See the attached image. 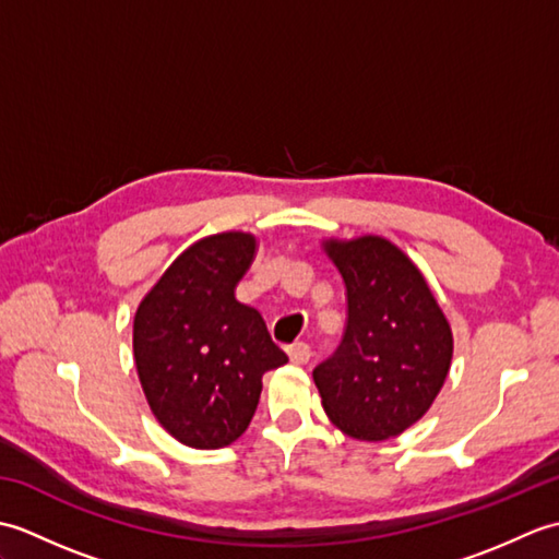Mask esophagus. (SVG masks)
Returning <instances> with one entry per match:
<instances>
[{
  "instance_id": "esophagus-1",
  "label": "esophagus",
  "mask_w": 559,
  "mask_h": 559,
  "mask_svg": "<svg viewBox=\"0 0 559 559\" xmlns=\"http://www.w3.org/2000/svg\"><path fill=\"white\" fill-rule=\"evenodd\" d=\"M288 358L293 365H307L312 358V350L307 343H293V346L288 348Z\"/></svg>"
}]
</instances>
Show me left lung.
<instances>
[{"mask_svg":"<svg viewBox=\"0 0 559 559\" xmlns=\"http://www.w3.org/2000/svg\"><path fill=\"white\" fill-rule=\"evenodd\" d=\"M346 286V331L314 367L324 413L343 435L384 442L430 411L454 334L415 261L382 235L322 240Z\"/></svg>","mask_w":559,"mask_h":559,"instance_id":"1","label":"left lung"}]
</instances>
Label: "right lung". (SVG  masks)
Listing matches in <instances>:
<instances>
[{
  "label": "right lung",
  "instance_id": "1",
  "mask_svg": "<svg viewBox=\"0 0 559 559\" xmlns=\"http://www.w3.org/2000/svg\"><path fill=\"white\" fill-rule=\"evenodd\" d=\"M257 247L242 230L201 237L136 307L141 389L156 420L185 447L233 444L252 423L261 377L288 362L264 317L235 298Z\"/></svg>",
  "mask_w": 559,
  "mask_h": 559
}]
</instances>
